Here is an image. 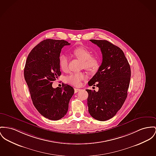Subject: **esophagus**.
Returning a JSON list of instances; mask_svg holds the SVG:
<instances>
[{
  "label": "esophagus",
  "instance_id": "1",
  "mask_svg": "<svg viewBox=\"0 0 156 156\" xmlns=\"http://www.w3.org/2000/svg\"><path fill=\"white\" fill-rule=\"evenodd\" d=\"M80 89H76V88H75L74 89V93H77V92H78L79 91H80Z\"/></svg>",
  "mask_w": 156,
  "mask_h": 156
}]
</instances>
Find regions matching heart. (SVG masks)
<instances>
[{
    "label": "heart",
    "mask_w": 156,
    "mask_h": 156,
    "mask_svg": "<svg viewBox=\"0 0 156 156\" xmlns=\"http://www.w3.org/2000/svg\"><path fill=\"white\" fill-rule=\"evenodd\" d=\"M73 55L78 59L81 60L82 68L90 72L96 71L99 67V62L98 58L93 57L92 52L87 48L79 47L74 48L72 51ZM69 58L65 54H61L59 56L58 64L60 69L63 72H66L68 70ZM87 78L85 73H72L66 77V82L73 86L79 87L82 85V81Z\"/></svg>",
    "instance_id": "1"
}]
</instances>
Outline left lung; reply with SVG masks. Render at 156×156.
<instances>
[{"mask_svg": "<svg viewBox=\"0 0 156 156\" xmlns=\"http://www.w3.org/2000/svg\"><path fill=\"white\" fill-rule=\"evenodd\" d=\"M90 41L101 48L102 62L88 82L90 86L99 87L98 92L86 90L88 110L95 119L104 121L114 117L124 103L129 85L131 69L120 48L106 40Z\"/></svg>", "mask_w": 156, "mask_h": 156, "instance_id": "1", "label": "left lung"}]
</instances>
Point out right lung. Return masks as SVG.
Segmentation results:
<instances>
[{
  "mask_svg": "<svg viewBox=\"0 0 156 156\" xmlns=\"http://www.w3.org/2000/svg\"><path fill=\"white\" fill-rule=\"evenodd\" d=\"M70 44L64 40L47 39L40 42L30 52L24 69V77L32 103L46 118L58 120L67 112L73 87L64 84L53 88L52 82L61 75L58 58L62 47Z\"/></svg>",
  "mask_w": 156,
  "mask_h": 156,
  "instance_id": "add662e5",
  "label": "right lung"
}]
</instances>
